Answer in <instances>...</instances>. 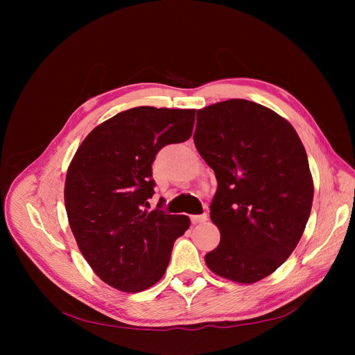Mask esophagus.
<instances>
[{
    "mask_svg": "<svg viewBox=\"0 0 355 355\" xmlns=\"http://www.w3.org/2000/svg\"><path fill=\"white\" fill-rule=\"evenodd\" d=\"M207 220V214L206 213H202V214H196V216H191V222L194 223V225H197V223H202V222H206Z\"/></svg>",
    "mask_w": 355,
    "mask_h": 355,
    "instance_id": "obj_1",
    "label": "esophagus"
}]
</instances>
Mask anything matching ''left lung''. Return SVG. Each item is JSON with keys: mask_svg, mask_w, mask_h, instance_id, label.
I'll return each instance as SVG.
<instances>
[{"mask_svg": "<svg viewBox=\"0 0 355 355\" xmlns=\"http://www.w3.org/2000/svg\"><path fill=\"white\" fill-rule=\"evenodd\" d=\"M194 144L218 180L210 219L220 243L204 261L230 282H259L305 231L314 198L305 148L286 118L244 99L198 110Z\"/></svg>", "mask_w": 355, "mask_h": 355, "instance_id": "1", "label": "left lung"}]
</instances>
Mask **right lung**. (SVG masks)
Returning <instances> with one entry per match:
<instances>
[{"label": "right lung", "instance_id": "right-lung-1", "mask_svg": "<svg viewBox=\"0 0 355 355\" xmlns=\"http://www.w3.org/2000/svg\"><path fill=\"white\" fill-rule=\"evenodd\" d=\"M196 110L137 106L103 121L84 139L68 167L65 207L69 227L93 272L127 293L164 275L185 214L148 210L153 163L168 144L192 135Z\"/></svg>", "mask_w": 355, "mask_h": 355}]
</instances>
